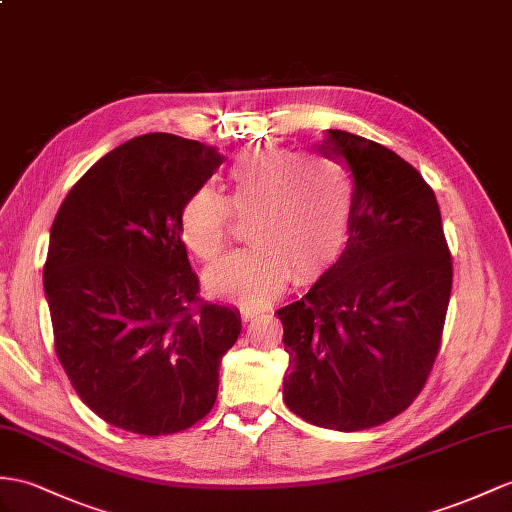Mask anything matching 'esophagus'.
Returning <instances> with one entry per match:
<instances>
[{
    "mask_svg": "<svg viewBox=\"0 0 512 512\" xmlns=\"http://www.w3.org/2000/svg\"><path fill=\"white\" fill-rule=\"evenodd\" d=\"M260 313H263V310H260V308H241L243 321H252V319H256Z\"/></svg>",
    "mask_w": 512,
    "mask_h": 512,
    "instance_id": "esophagus-1",
    "label": "esophagus"
}]
</instances>
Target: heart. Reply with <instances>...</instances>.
I'll return each mask as SVG.
<instances>
[{"label":"heart","mask_w":512,"mask_h":512,"mask_svg":"<svg viewBox=\"0 0 512 512\" xmlns=\"http://www.w3.org/2000/svg\"><path fill=\"white\" fill-rule=\"evenodd\" d=\"M228 197L199 186L180 210L184 243L202 260L228 245L230 206L249 213L252 245L208 271V289L243 306H263L291 278L308 282L339 260L350 234L352 186L341 162L273 145H256L228 165Z\"/></svg>","instance_id":"1"}]
</instances>
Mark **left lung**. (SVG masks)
Listing matches in <instances>:
<instances>
[{"mask_svg": "<svg viewBox=\"0 0 512 512\" xmlns=\"http://www.w3.org/2000/svg\"><path fill=\"white\" fill-rule=\"evenodd\" d=\"M319 152L352 178L350 236L284 328V402L313 426L356 432L400 415L426 384L452 293L434 191L389 147L326 130Z\"/></svg>", "mask_w": 512, "mask_h": 512, "instance_id": "obj_1", "label": "left lung"}]
</instances>
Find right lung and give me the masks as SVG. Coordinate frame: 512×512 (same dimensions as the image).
Returning <instances> with one entry per match:
<instances>
[{"label": "right lung", "instance_id": "add662e5", "mask_svg": "<svg viewBox=\"0 0 512 512\" xmlns=\"http://www.w3.org/2000/svg\"><path fill=\"white\" fill-rule=\"evenodd\" d=\"M219 165L215 147L136 136L84 173L52 223L43 286L56 354L110 426L173 434L215 406L241 315L199 304L180 210Z\"/></svg>", "mask_w": 512, "mask_h": 512}]
</instances>
